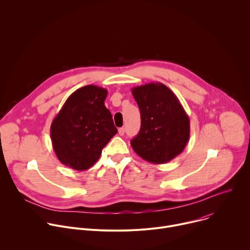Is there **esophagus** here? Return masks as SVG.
<instances>
[{"label": "esophagus", "instance_id": "esophagus-1", "mask_svg": "<svg viewBox=\"0 0 250 250\" xmlns=\"http://www.w3.org/2000/svg\"><path fill=\"white\" fill-rule=\"evenodd\" d=\"M125 127H121V128H119V134L120 135H124L125 134Z\"/></svg>", "mask_w": 250, "mask_h": 250}]
</instances>
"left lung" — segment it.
Instances as JSON below:
<instances>
[{
	"mask_svg": "<svg viewBox=\"0 0 250 250\" xmlns=\"http://www.w3.org/2000/svg\"><path fill=\"white\" fill-rule=\"evenodd\" d=\"M140 111L141 125L131 139L132 149L154 164L179 155L190 137V120L175 94L164 84L152 82L131 89Z\"/></svg>",
	"mask_w": 250,
	"mask_h": 250,
	"instance_id": "obj_1",
	"label": "left lung"
}]
</instances>
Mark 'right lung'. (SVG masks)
<instances>
[{
  "label": "right lung",
  "instance_id": "obj_1",
  "mask_svg": "<svg viewBox=\"0 0 250 250\" xmlns=\"http://www.w3.org/2000/svg\"><path fill=\"white\" fill-rule=\"evenodd\" d=\"M106 95L104 88L84 86L68 97L54 118L50 137L62 164L79 171L89 169L117 134L112 114L104 105Z\"/></svg>",
  "mask_w": 250,
  "mask_h": 250
}]
</instances>
